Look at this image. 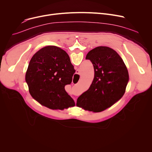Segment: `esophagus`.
I'll return each instance as SVG.
<instances>
[{
  "label": "esophagus",
  "mask_w": 152,
  "mask_h": 152,
  "mask_svg": "<svg viewBox=\"0 0 152 152\" xmlns=\"http://www.w3.org/2000/svg\"><path fill=\"white\" fill-rule=\"evenodd\" d=\"M77 74H79V71H78V73H77Z\"/></svg>",
  "instance_id": "1"
}]
</instances>
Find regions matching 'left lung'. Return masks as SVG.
<instances>
[{
  "mask_svg": "<svg viewBox=\"0 0 152 152\" xmlns=\"http://www.w3.org/2000/svg\"><path fill=\"white\" fill-rule=\"evenodd\" d=\"M86 59L92 63L94 77L89 89L77 98V105L100 112L123 97L129 81L128 71L120 56L108 47H95Z\"/></svg>",
  "mask_w": 152,
  "mask_h": 152,
  "instance_id": "1",
  "label": "left lung"
}]
</instances>
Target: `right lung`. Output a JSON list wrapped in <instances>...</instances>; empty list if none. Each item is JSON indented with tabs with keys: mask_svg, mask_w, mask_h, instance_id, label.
Listing matches in <instances>:
<instances>
[{
	"mask_svg": "<svg viewBox=\"0 0 152 152\" xmlns=\"http://www.w3.org/2000/svg\"><path fill=\"white\" fill-rule=\"evenodd\" d=\"M75 71L65 50L53 45L43 47L31 59L26 73L31 95L41 105L53 110L75 105L65 86L71 83Z\"/></svg>",
	"mask_w": 152,
	"mask_h": 152,
	"instance_id": "obj_1",
	"label": "right lung"
}]
</instances>
